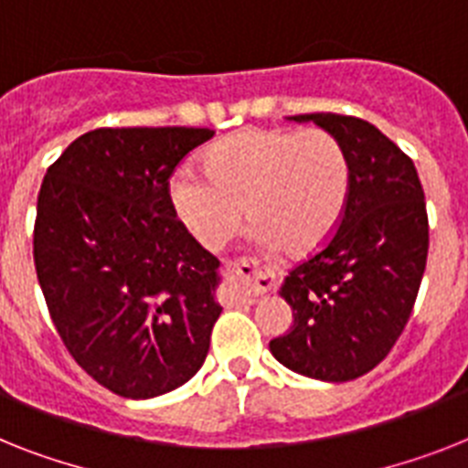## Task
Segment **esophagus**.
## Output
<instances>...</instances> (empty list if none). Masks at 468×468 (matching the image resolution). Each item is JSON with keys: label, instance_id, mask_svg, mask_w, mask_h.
Wrapping results in <instances>:
<instances>
[{"label": "esophagus", "instance_id": "34e87169", "mask_svg": "<svg viewBox=\"0 0 468 468\" xmlns=\"http://www.w3.org/2000/svg\"><path fill=\"white\" fill-rule=\"evenodd\" d=\"M227 277H229V282H234L237 296L243 303H256V296L270 292L277 282V277L272 272L261 270V265L256 261H250V258L229 262L227 265Z\"/></svg>", "mask_w": 468, "mask_h": 468}]
</instances>
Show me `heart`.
Returning <instances> with one entry per match:
<instances>
[{"instance_id":"b5f03b06","label":"heart","mask_w":468,"mask_h":468,"mask_svg":"<svg viewBox=\"0 0 468 468\" xmlns=\"http://www.w3.org/2000/svg\"><path fill=\"white\" fill-rule=\"evenodd\" d=\"M203 167L181 169L169 196L181 225L207 250L237 234L246 207L253 241L303 256L335 234L349 198L346 150L323 129L239 131L207 150Z\"/></svg>"}]
</instances>
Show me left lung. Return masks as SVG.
I'll list each match as a JSON object with an SVG mask.
<instances>
[{"mask_svg":"<svg viewBox=\"0 0 468 468\" xmlns=\"http://www.w3.org/2000/svg\"><path fill=\"white\" fill-rule=\"evenodd\" d=\"M292 119L345 145L351 184L325 249L282 284L294 325L270 351L301 376L346 382L376 368L409 323L428 258L423 186L411 157L373 123L332 112Z\"/></svg>","mask_w":468,"mask_h":468,"instance_id":"1","label":"left lung"}]
</instances>
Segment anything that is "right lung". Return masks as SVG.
<instances>
[{
    "label": "right lung",
    "instance_id": "1",
    "mask_svg": "<svg viewBox=\"0 0 468 468\" xmlns=\"http://www.w3.org/2000/svg\"><path fill=\"white\" fill-rule=\"evenodd\" d=\"M210 129H95L37 193L33 256L76 364L114 395L150 399L203 366L222 306L219 261L176 219L169 176Z\"/></svg>",
    "mask_w": 468,
    "mask_h": 468
}]
</instances>
